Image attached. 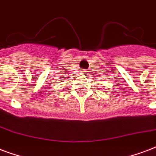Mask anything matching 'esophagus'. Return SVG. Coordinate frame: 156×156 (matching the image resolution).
<instances>
[{"mask_svg":"<svg viewBox=\"0 0 156 156\" xmlns=\"http://www.w3.org/2000/svg\"><path fill=\"white\" fill-rule=\"evenodd\" d=\"M82 72H83V73H85V72H86V71H82Z\"/></svg>","mask_w":156,"mask_h":156,"instance_id":"obj_1","label":"esophagus"}]
</instances>
